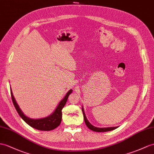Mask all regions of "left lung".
I'll use <instances>...</instances> for the list:
<instances>
[{"label":"left lung","mask_w":154,"mask_h":154,"mask_svg":"<svg viewBox=\"0 0 154 154\" xmlns=\"http://www.w3.org/2000/svg\"><path fill=\"white\" fill-rule=\"evenodd\" d=\"M82 112H83V115H84V121H85V123L86 125L88 126V128L89 129H91L93 131H95V132H106V131H112L114 130L115 129L117 128L118 127H106V128H99V127H96L95 126L92 125L91 123H90L88 120L87 119V118H86V116L85 115V113H84V108H82Z\"/></svg>","instance_id":"left-lung-1"}]
</instances>
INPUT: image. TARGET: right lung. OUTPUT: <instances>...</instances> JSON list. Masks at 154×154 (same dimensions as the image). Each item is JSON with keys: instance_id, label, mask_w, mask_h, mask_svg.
Segmentation results:
<instances>
[{"instance_id": "1", "label": "right lung", "mask_w": 154, "mask_h": 154, "mask_svg": "<svg viewBox=\"0 0 154 154\" xmlns=\"http://www.w3.org/2000/svg\"><path fill=\"white\" fill-rule=\"evenodd\" d=\"M10 91H11V97H12L13 104L15 108H16L17 113L20 116V117L23 119L28 125L33 127V128L40 130V131H51L55 129L56 127H57L60 125V123L61 122V119H62V109L65 106L69 95L72 92V89L69 90L68 93H66L65 97H64V99L60 102L57 108H56L54 113L51 115L45 118L34 119L29 118L23 114V113L21 110L20 107H19V106L17 105L16 100L14 99L12 90H10Z\"/></svg>"}]
</instances>
